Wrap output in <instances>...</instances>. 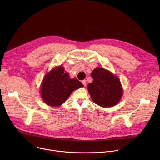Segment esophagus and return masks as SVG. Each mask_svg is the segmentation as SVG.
<instances>
[{
    "label": "esophagus",
    "instance_id": "esophagus-1",
    "mask_svg": "<svg viewBox=\"0 0 160 160\" xmlns=\"http://www.w3.org/2000/svg\"><path fill=\"white\" fill-rule=\"evenodd\" d=\"M82 83H83V85L84 86H86V84H87V82H86V80H82Z\"/></svg>",
    "mask_w": 160,
    "mask_h": 160
}]
</instances>
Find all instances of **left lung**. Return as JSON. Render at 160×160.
Wrapping results in <instances>:
<instances>
[{
	"label": "left lung",
	"instance_id": "left-lung-1",
	"mask_svg": "<svg viewBox=\"0 0 160 160\" xmlns=\"http://www.w3.org/2000/svg\"><path fill=\"white\" fill-rule=\"evenodd\" d=\"M93 82L88 89L93 101L101 107H112L119 102L122 88L119 78L102 67H96L91 74Z\"/></svg>",
	"mask_w": 160,
	"mask_h": 160
}]
</instances>
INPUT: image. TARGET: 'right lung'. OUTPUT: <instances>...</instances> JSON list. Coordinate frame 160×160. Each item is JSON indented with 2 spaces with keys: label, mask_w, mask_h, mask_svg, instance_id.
Returning <instances> with one entry per match:
<instances>
[{
  "label": "right lung",
  "mask_w": 160,
  "mask_h": 160,
  "mask_svg": "<svg viewBox=\"0 0 160 160\" xmlns=\"http://www.w3.org/2000/svg\"><path fill=\"white\" fill-rule=\"evenodd\" d=\"M83 86L77 78H71L68 72H64L63 66H59L45 74L41 86V95L45 104L58 107L66 101L73 91Z\"/></svg>",
  "instance_id": "obj_1"
}]
</instances>
